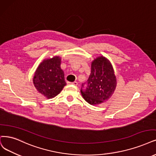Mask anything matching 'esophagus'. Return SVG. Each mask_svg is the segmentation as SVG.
Listing matches in <instances>:
<instances>
[{"mask_svg":"<svg viewBox=\"0 0 156 156\" xmlns=\"http://www.w3.org/2000/svg\"><path fill=\"white\" fill-rule=\"evenodd\" d=\"M68 84H72L74 85H78V82H68Z\"/></svg>","mask_w":156,"mask_h":156,"instance_id":"esophagus-1","label":"esophagus"}]
</instances>
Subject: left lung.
Returning <instances> with one entry per match:
<instances>
[{
    "mask_svg": "<svg viewBox=\"0 0 156 156\" xmlns=\"http://www.w3.org/2000/svg\"><path fill=\"white\" fill-rule=\"evenodd\" d=\"M116 83L111 62L101 56L92 62L90 74L87 83H82L80 91L83 99L89 104L98 105L110 98Z\"/></svg>",
    "mask_w": 156,
    "mask_h": 156,
    "instance_id": "8db88e82",
    "label": "left lung"
}]
</instances>
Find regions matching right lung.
I'll list each match as a JSON object with an SVG mask.
<instances>
[{
	"mask_svg": "<svg viewBox=\"0 0 156 156\" xmlns=\"http://www.w3.org/2000/svg\"><path fill=\"white\" fill-rule=\"evenodd\" d=\"M60 64V57L55 56L43 60L34 73L33 80L34 87L48 99L57 96L66 85Z\"/></svg>",
	"mask_w": 156,
	"mask_h": 156,
	"instance_id": "right-lung-1",
	"label": "right lung"
}]
</instances>
